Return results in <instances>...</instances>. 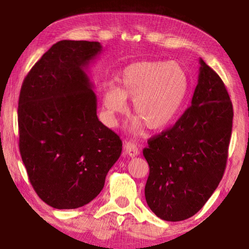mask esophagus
Wrapping results in <instances>:
<instances>
[{
    "mask_svg": "<svg viewBox=\"0 0 249 249\" xmlns=\"http://www.w3.org/2000/svg\"><path fill=\"white\" fill-rule=\"evenodd\" d=\"M124 149L126 153L129 155V157H135L140 154V148L136 144H134L133 142H126L124 145Z\"/></svg>",
    "mask_w": 249,
    "mask_h": 249,
    "instance_id": "1",
    "label": "esophagus"
}]
</instances>
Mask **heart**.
I'll return each instance as SVG.
<instances>
[{"label": "heart", "instance_id": "heart-1", "mask_svg": "<svg viewBox=\"0 0 249 249\" xmlns=\"http://www.w3.org/2000/svg\"><path fill=\"white\" fill-rule=\"evenodd\" d=\"M122 87L109 84L103 95V116L109 126L128 111L127 99L133 100L138 117L130 132L142 133L144 125L154 130L162 129L174 122L187 98L189 78L177 62L141 61L126 67L121 75Z\"/></svg>", "mask_w": 249, "mask_h": 249}]
</instances>
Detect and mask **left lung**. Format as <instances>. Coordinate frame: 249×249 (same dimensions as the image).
Here are the masks:
<instances>
[{
    "label": "left lung",
    "mask_w": 249,
    "mask_h": 249,
    "mask_svg": "<svg viewBox=\"0 0 249 249\" xmlns=\"http://www.w3.org/2000/svg\"><path fill=\"white\" fill-rule=\"evenodd\" d=\"M191 107L142 150L149 165L145 197L163 221L195 215L215 191L226 167L233 105L224 82L200 59Z\"/></svg>",
    "instance_id": "left-lung-1"
}]
</instances>
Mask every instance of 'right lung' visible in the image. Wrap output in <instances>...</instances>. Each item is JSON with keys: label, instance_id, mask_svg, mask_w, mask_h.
<instances>
[{"label": "right lung", "instance_id": "1", "mask_svg": "<svg viewBox=\"0 0 249 249\" xmlns=\"http://www.w3.org/2000/svg\"><path fill=\"white\" fill-rule=\"evenodd\" d=\"M101 52L98 41H58L20 89V156L34 190L54 209H77L93 200L122 153L119 135L98 119L86 72Z\"/></svg>", "mask_w": 249, "mask_h": 249}]
</instances>
